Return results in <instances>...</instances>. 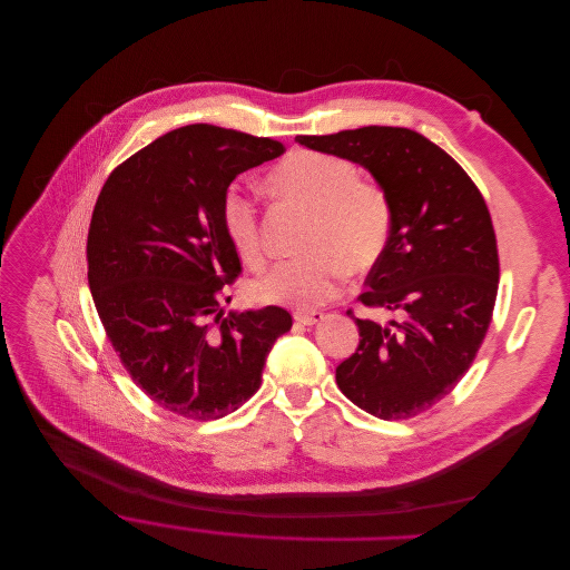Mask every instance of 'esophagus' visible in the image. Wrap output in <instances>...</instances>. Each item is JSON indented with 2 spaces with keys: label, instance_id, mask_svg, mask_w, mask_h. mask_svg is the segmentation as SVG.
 <instances>
[{
  "label": "esophagus",
  "instance_id": "1",
  "mask_svg": "<svg viewBox=\"0 0 570 570\" xmlns=\"http://www.w3.org/2000/svg\"><path fill=\"white\" fill-rule=\"evenodd\" d=\"M323 318H325L323 312H296L294 314V321L301 323V325H316Z\"/></svg>",
  "mask_w": 570,
  "mask_h": 570
}]
</instances>
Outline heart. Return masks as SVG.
Listing matches in <instances>:
<instances>
[{
  "mask_svg": "<svg viewBox=\"0 0 570 570\" xmlns=\"http://www.w3.org/2000/svg\"><path fill=\"white\" fill-rule=\"evenodd\" d=\"M267 184L278 197L312 210V222L301 243L305 256L283 261L261 276L254 283L256 298L312 307L336 294L341 269L362 274L382 258L391 238L393 204L382 184L360 179L353 161L296 150L272 168ZM222 226L238 258L261 269L265 247L258 210L238 186L222 197Z\"/></svg>",
  "mask_w": 570,
  "mask_h": 570,
  "instance_id": "obj_1",
  "label": "heart"
}]
</instances>
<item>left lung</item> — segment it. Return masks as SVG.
Instances as JSON below:
<instances>
[{
  "mask_svg": "<svg viewBox=\"0 0 570 570\" xmlns=\"http://www.w3.org/2000/svg\"><path fill=\"white\" fill-rule=\"evenodd\" d=\"M296 141L360 164L391 197V238L360 301L397 316L377 323L348 312L362 338L336 384L375 417H413L463 380L490 327L499 254L488 204L456 161L406 128Z\"/></svg>",
  "mask_w": 570,
  "mask_h": 570,
  "instance_id": "left-lung-1",
  "label": "left lung"
}]
</instances>
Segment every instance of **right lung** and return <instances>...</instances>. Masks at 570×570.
Segmentation results:
<instances>
[{"label":"right lung","mask_w":570,"mask_h":570,"mask_svg":"<svg viewBox=\"0 0 570 570\" xmlns=\"http://www.w3.org/2000/svg\"><path fill=\"white\" fill-rule=\"evenodd\" d=\"M285 153L215 126L173 130L114 170L94 206L87 278L100 323L135 384L166 411L217 420L263 382L287 309H232L240 258L222 226L232 181ZM232 296L226 298V303Z\"/></svg>","instance_id":"obj_1"}]
</instances>
